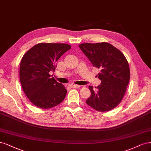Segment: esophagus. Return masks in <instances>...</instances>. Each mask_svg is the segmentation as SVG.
Instances as JSON below:
<instances>
[{"label":"esophagus","instance_id":"esophagus-1","mask_svg":"<svg viewBox=\"0 0 151 151\" xmlns=\"http://www.w3.org/2000/svg\"><path fill=\"white\" fill-rule=\"evenodd\" d=\"M69 86L71 88H80V85H70Z\"/></svg>","mask_w":151,"mask_h":151}]
</instances>
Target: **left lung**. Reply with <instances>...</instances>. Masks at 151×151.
Wrapping results in <instances>:
<instances>
[{
  "label": "left lung",
  "mask_w": 151,
  "mask_h": 151,
  "mask_svg": "<svg viewBox=\"0 0 151 151\" xmlns=\"http://www.w3.org/2000/svg\"><path fill=\"white\" fill-rule=\"evenodd\" d=\"M81 50L93 66L99 68L101 83L95 90L89 86L91 95L86 104L100 111L116 107L122 100L130 80L127 60L120 50L107 42L83 43Z\"/></svg>",
  "instance_id": "left-lung-1"
}]
</instances>
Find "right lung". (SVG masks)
<instances>
[{
    "label": "right lung",
    "mask_w": 151,
    "mask_h": 151,
    "mask_svg": "<svg viewBox=\"0 0 151 151\" xmlns=\"http://www.w3.org/2000/svg\"><path fill=\"white\" fill-rule=\"evenodd\" d=\"M71 49L62 43H40L27 51L22 58L19 70L24 93L31 103L41 109H50L60 104L67 90L50 71H55L56 61Z\"/></svg>",
    "instance_id": "right-lung-1"
}]
</instances>
